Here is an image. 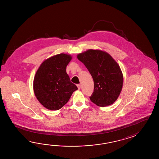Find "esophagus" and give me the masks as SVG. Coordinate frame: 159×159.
Segmentation results:
<instances>
[{
  "label": "esophagus",
  "mask_w": 159,
  "mask_h": 159,
  "mask_svg": "<svg viewBox=\"0 0 159 159\" xmlns=\"http://www.w3.org/2000/svg\"><path fill=\"white\" fill-rule=\"evenodd\" d=\"M77 88H78V90H80V89H81V85L80 84H77Z\"/></svg>",
  "instance_id": "esophagus-1"
}]
</instances>
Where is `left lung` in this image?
I'll return each mask as SVG.
<instances>
[{
    "label": "left lung",
    "instance_id": "left-lung-1",
    "mask_svg": "<svg viewBox=\"0 0 159 159\" xmlns=\"http://www.w3.org/2000/svg\"><path fill=\"white\" fill-rule=\"evenodd\" d=\"M94 80L91 101L101 107L114 103L122 91L123 76L119 65L108 53L89 49L77 55Z\"/></svg>",
    "mask_w": 159,
    "mask_h": 159
}]
</instances>
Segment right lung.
<instances>
[{
  "instance_id": "right-lung-1",
  "label": "right lung",
  "mask_w": 159,
  "mask_h": 159,
  "mask_svg": "<svg viewBox=\"0 0 159 159\" xmlns=\"http://www.w3.org/2000/svg\"><path fill=\"white\" fill-rule=\"evenodd\" d=\"M71 58L69 54L55 55L43 61L36 73L34 93L41 104L48 110L62 108L78 89L70 82L66 71Z\"/></svg>"
}]
</instances>
